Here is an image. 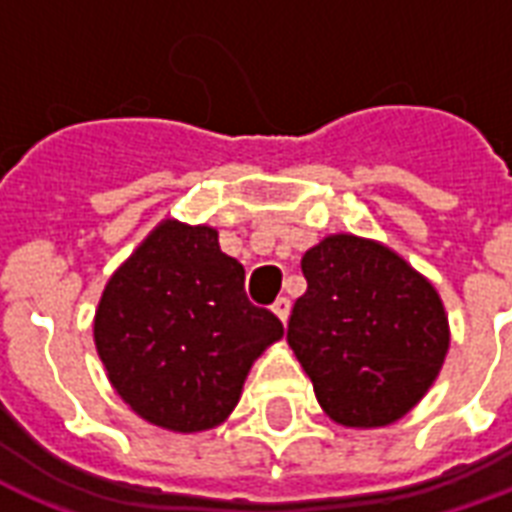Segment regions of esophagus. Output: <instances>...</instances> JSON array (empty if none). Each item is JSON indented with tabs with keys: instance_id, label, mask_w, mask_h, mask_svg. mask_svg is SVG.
Returning a JSON list of instances; mask_svg holds the SVG:
<instances>
[{
	"instance_id": "34e87169",
	"label": "esophagus",
	"mask_w": 512,
	"mask_h": 512,
	"mask_svg": "<svg viewBox=\"0 0 512 512\" xmlns=\"http://www.w3.org/2000/svg\"><path fill=\"white\" fill-rule=\"evenodd\" d=\"M290 308H292L290 298H279L276 303H273V314H276V317L282 319L284 325H287V319H290Z\"/></svg>"
}]
</instances>
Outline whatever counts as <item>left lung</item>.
<instances>
[{"mask_svg":"<svg viewBox=\"0 0 512 512\" xmlns=\"http://www.w3.org/2000/svg\"><path fill=\"white\" fill-rule=\"evenodd\" d=\"M308 290L287 325L319 405L346 427H384L427 392L448 351L435 287L392 249L327 236L300 260Z\"/></svg>","mask_w":512,"mask_h":512,"instance_id":"obj_1","label":"left lung"}]
</instances>
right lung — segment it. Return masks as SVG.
<instances>
[{"label": "right lung", "mask_w": 512, "mask_h": 512, "mask_svg": "<svg viewBox=\"0 0 512 512\" xmlns=\"http://www.w3.org/2000/svg\"><path fill=\"white\" fill-rule=\"evenodd\" d=\"M279 317L249 303L244 265L217 230L161 222L101 295L93 338L117 395L174 432L225 421L252 362L279 341Z\"/></svg>", "instance_id": "add662e5"}]
</instances>
